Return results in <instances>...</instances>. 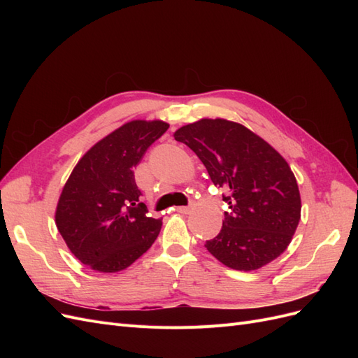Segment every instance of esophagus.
I'll use <instances>...</instances> for the list:
<instances>
[{"label":"esophagus","instance_id":"obj_1","mask_svg":"<svg viewBox=\"0 0 358 358\" xmlns=\"http://www.w3.org/2000/svg\"><path fill=\"white\" fill-rule=\"evenodd\" d=\"M176 210L179 212V213H191V210H192V208L191 206H179V208H176Z\"/></svg>","mask_w":358,"mask_h":358}]
</instances>
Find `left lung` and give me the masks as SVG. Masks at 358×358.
<instances>
[{
    "label": "left lung",
    "mask_w": 358,
    "mask_h": 358,
    "mask_svg": "<svg viewBox=\"0 0 358 358\" xmlns=\"http://www.w3.org/2000/svg\"><path fill=\"white\" fill-rule=\"evenodd\" d=\"M201 159L216 187L227 189L218 236L208 251L234 270H257L289 245L300 221V192L288 162L262 137L227 119H201L175 133Z\"/></svg>",
    "instance_id": "left-lung-1"
}]
</instances>
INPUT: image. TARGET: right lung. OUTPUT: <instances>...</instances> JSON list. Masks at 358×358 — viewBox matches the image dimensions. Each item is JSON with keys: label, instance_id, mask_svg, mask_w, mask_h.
<instances>
[{"label": "right lung", "instance_id": "obj_1", "mask_svg": "<svg viewBox=\"0 0 358 358\" xmlns=\"http://www.w3.org/2000/svg\"><path fill=\"white\" fill-rule=\"evenodd\" d=\"M162 121H131L95 143L62 188L55 222L80 263L101 273L131 266L152 246L161 220L148 216L134 167L167 131Z\"/></svg>", "mask_w": 358, "mask_h": 358}]
</instances>
